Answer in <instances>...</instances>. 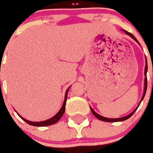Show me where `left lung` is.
Listing matches in <instances>:
<instances>
[{
    "instance_id": "obj_1",
    "label": "left lung",
    "mask_w": 153,
    "mask_h": 153,
    "mask_svg": "<svg viewBox=\"0 0 153 153\" xmlns=\"http://www.w3.org/2000/svg\"><path fill=\"white\" fill-rule=\"evenodd\" d=\"M123 31L125 32V33L127 35H128L130 38H132L135 41V42H137L139 45H140V43L138 42V40L136 39V38H135L134 35L132 34V33H128V32L125 31V30H124L123 29ZM147 71H148V62H147V58H146V65H145V71H144V75H145V79H144V90H143V97H142V99L141 101H140V102H139V104H138V106L140 105V103H141V102L143 101V97H144L145 94H146V91H147V86H148V84H147V83H148V79H147ZM137 107V108H138ZM137 108L135 110H134L133 111H132L130 114H128V115H127L126 116H124V117H120V118H106V117H104V116H102V115H99V114H97V112H95L94 111V110L90 106V109H91V111H92V112H93V114L95 116H96L97 118L98 119V120H102V121H106V122H116V121H123V120H127V119H128L129 117H131L132 115H133V114L135 112V111L137 110Z\"/></svg>"
}]
</instances>
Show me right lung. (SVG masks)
<instances>
[{"mask_svg": "<svg viewBox=\"0 0 153 153\" xmlns=\"http://www.w3.org/2000/svg\"><path fill=\"white\" fill-rule=\"evenodd\" d=\"M70 87L68 88V89L66 90V92H65V100H64V102L63 105L61 106V108L60 110L58 111V112L56 114V115H54L53 117H51V118L48 119L47 120H43V121H39V122H33V121H30V120H26V119L23 118L22 116H20L24 120H25L26 123H28V125H33V126H48V125H54L55 123H56L59 120H60L61 117H62V115L65 113V103H66V99H67V94H68V91H69V88H70Z\"/></svg>", "mask_w": 153, "mask_h": 153, "instance_id": "obj_1", "label": "right lung"}]
</instances>
